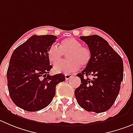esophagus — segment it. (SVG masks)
Listing matches in <instances>:
<instances>
[{"label":"esophagus","mask_w":133,"mask_h":133,"mask_svg":"<svg viewBox=\"0 0 133 133\" xmlns=\"http://www.w3.org/2000/svg\"><path fill=\"white\" fill-rule=\"evenodd\" d=\"M72 76H73V75H71V74H65V79H66V80H68V79H69Z\"/></svg>","instance_id":"obj_1"}]
</instances>
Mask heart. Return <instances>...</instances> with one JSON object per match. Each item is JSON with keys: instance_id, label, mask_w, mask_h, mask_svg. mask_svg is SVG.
<instances>
[{"instance_id": "heart-1", "label": "heart", "mask_w": 133, "mask_h": 133, "mask_svg": "<svg viewBox=\"0 0 133 133\" xmlns=\"http://www.w3.org/2000/svg\"><path fill=\"white\" fill-rule=\"evenodd\" d=\"M67 55V62L58 64L54 68L56 73H64L70 74L74 73L82 66H86L89 64L91 59V52L86 46H82L81 42L76 38H67L59 43V47L51 45L48 48V58L49 61L54 65L59 63L64 54Z\"/></svg>"}]
</instances>
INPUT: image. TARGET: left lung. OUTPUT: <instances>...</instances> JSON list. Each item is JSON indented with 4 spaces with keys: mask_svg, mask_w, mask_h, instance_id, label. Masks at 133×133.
I'll return each instance as SVG.
<instances>
[{
    "mask_svg": "<svg viewBox=\"0 0 133 133\" xmlns=\"http://www.w3.org/2000/svg\"><path fill=\"white\" fill-rule=\"evenodd\" d=\"M91 52V59L77 76L81 85L75 90L79 106L87 111L108 110L117 98L123 79V63L119 55L102 37L81 36ZM89 76L93 79H89Z\"/></svg>",
    "mask_w": 133,
    "mask_h": 133,
    "instance_id": "left-lung-1",
    "label": "left lung"
}]
</instances>
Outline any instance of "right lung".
<instances>
[{
  "mask_svg": "<svg viewBox=\"0 0 133 133\" xmlns=\"http://www.w3.org/2000/svg\"><path fill=\"white\" fill-rule=\"evenodd\" d=\"M56 38L35 35L12 53L7 70L8 91L13 102L23 110L36 111L48 106L56 85L65 81L62 74L48 75L52 66L47 53Z\"/></svg>",
  "mask_w": 133,
  "mask_h": 133,
  "instance_id": "obj_1",
  "label": "right lung"
}]
</instances>
